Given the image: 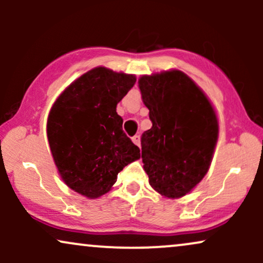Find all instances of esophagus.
I'll list each match as a JSON object with an SVG mask.
<instances>
[{"instance_id":"obj_1","label":"esophagus","mask_w":263,"mask_h":263,"mask_svg":"<svg viewBox=\"0 0 263 263\" xmlns=\"http://www.w3.org/2000/svg\"><path fill=\"white\" fill-rule=\"evenodd\" d=\"M132 142H134L136 146H140V144H141L140 136H134V137H132Z\"/></svg>"}]
</instances>
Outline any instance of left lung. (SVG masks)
<instances>
[{"label": "left lung", "mask_w": 263, "mask_h": 263, "mask_svg": "<svg viewBox=\"0 0 263 263\" xmlns=\"http://www.w3.org/2000/svg\"><path fill=\"white\" fill-rule=\"evenodd\" d=\"M138 87L152 121L142 136L149 185L164 198H182L210 168L219 137L216 111L195 81L178 69L142 75Z\"/></svg>", "instance_id": "left-lung-1"}]
</instances>
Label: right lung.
Wrapping results in <instances>:
<instances>
[{"mask_svg": "<svg viewBox=\"0 0 263 263\" xmlns=\"http://www.w3.org/2000/svg\"><path fill=\"white\" fill-rule=\"evenodd\" d=\"M135 83V75L96 66L65 87L48 115V142L59 176L87 199L110 192L119 172L140 159L116 112Z\"/></svg>", "mask_w": 263, "mask_h": 263, "instance_id": "add662e5", "label": "right lung"}]
</instances>
